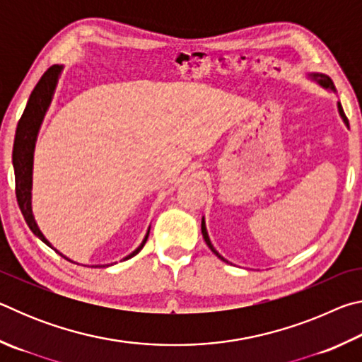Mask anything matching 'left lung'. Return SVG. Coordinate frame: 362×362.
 <instances>
[{"instance_id": "8db88e82", "label": "left lung", "mask_w": 362, "mask_h": 362, "mask_svg": "<svg viewBox=\"0 0 362 362\" xmlns=\"http://www.w3.org/2000/svg\"><path fill=\"white\" fill-rule=\"evenodd\" d=\"M308 78H310V79H313V81H316L317 84L321 86V88L327 89V90H332V93H335V86H334V83H332V79H330L327 75H322V73H308ZM337 108H339V115H340V118L343 119V122H345V126L348 127V129H350V124H348L346 116H345V113H343V108H341V103H340V102H337ZM201 233H203L204 241H206L207 246H209V249L212 250V252L216 254L220 260H223V262L228 263V260L223 259V257L217 252L216 247L212 246V243H211V240H209V235H207V230H206L204 217H203V220H201Z\"/></svg>"}]
</instances>
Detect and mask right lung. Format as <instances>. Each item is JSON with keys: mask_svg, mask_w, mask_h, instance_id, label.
Listing matches in <instances>:
<instances>
[{"mask_svg": "<svg viewBox=\"0 0 362 362\" xmlns=\"http://www.w3.org/2000/svg\"><path fill=\"white\" fill-rule=\"evenodd\" d=\"M64 70V65H52L45 71V75L41 76L38 84L35 86V89L30 94V99L27 102V107L23 110V115L17 124L16 139H14V148H12V166H14L16 174V196L17 203L22 211V216L25 218L28 228L33 231L35 236H38L40 240L47 244L49 247H52V244L46 240V236L42 235L38 223L33 217L32 212V185H33V155H35V145L36 139H38L40 127L42 124V119L47 113V108L51 105L54 93H56L60 73ZM150 228L146 231L144 241L140 243V246L131 252L124 260L131 259V257L137 255L142 247L145 246L146 240H148ZM59 252L57 249H54ZM60 255L71 262L69 257H65L62 252ZM108 267V265H107Z\"/></svg>", "mask_w": 362, "mask_h": 362, "instance_id": "obj_1", "label": "right lung"}]
</instances>
